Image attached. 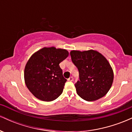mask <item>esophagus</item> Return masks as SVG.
<instances>
[{
	"label": "esophagus",
	"mask_w": 132,
	"mask_h": 132,
	"mask_svg": "<svg viewBox=\"0 0 132 132\" xmlns=\"http://www.w3.org/2000/svg\"><path fill=\"white\" fill-rule=\"evenodd\" d=\"M68 81H73V78H72V77H70L69 78H68Z\"/></svg>",
	"instance_id": "esophagus-1"
}]
</instances>
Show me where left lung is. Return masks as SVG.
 Here are the masks:
<instances>
[{
	"label": "left lung",
	"instance_id": "8db88e82",
	"mask_svg": "<svg viewBox=\"0 0 132 132\" xmlns=\"http://www.w3.org/2000/svg\"><path fill=\"white\" fill-rule=\"evenodd\" d=\"M70 54L79 73V81L75 84L77 94L87 101H94L104 97L113 81V69L107 59L93 50H72Z\"/></svg>",
	"mask_w": 132,
	"mask_h": 132
}]
</instances>
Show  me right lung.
I'll return each instance as SVG.
<instances>
[{
	"mask_svg": "<svg viewBox=\"0 0 132 132\" xmlns=\"http://www.w3.org/2000/svg\"><path fill=\"white\" fill-rule=\"evenodd\" d=\"M68 55L66 50L52 46L44 47L30 57L25 65L24 79L35 97L50 102L61 94L67 80L59 64Z\"/></svg>",
	"mask_w": 132,
	"mask_h": 132,
	"instance_id": "right-lung-1",
	"label": "right lung"
}]
</instances>
